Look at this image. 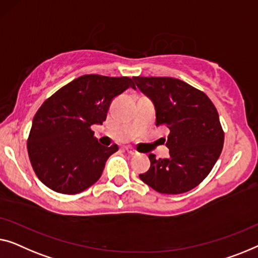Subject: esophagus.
<instances>
[{
	"mask_svg": "<svg viewBox=\"0 0 258 258\" xmlns=\"http://www.w3.org/2000/svg\"><path fill=\"white\" fill-rule=\"evenodd\" d=\"M124 150L127 152V153L130 154V155H134V154H137V152L133 150L132 147H130V146H126V147H124Z\"/></svg>",
	"mask_w": 258,
	"mask_h": 258,
	"instance_id": "34e87169",
	"label": "esophagus"
}]
</instances>
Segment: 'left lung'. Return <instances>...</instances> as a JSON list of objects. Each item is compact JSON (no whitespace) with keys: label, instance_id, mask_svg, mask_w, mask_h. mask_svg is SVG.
<instances>
[{"label":"left lung","instance_id":"8db88e82","mask_svg":"<svg viewBox=\"0 0 258 258\" xmlns=\"http://www.w3.org/2000/svg\"><path fill=\"white\" fill-rule=\"evenodd\" d=\"M153 101L155 125L169 130V158L155 159L140 174L145 183L162 194H182L200 184L216 164L224 133L212 100L200 90L172 77H133Z\"/></svg>","mask_w":258,"mask_h":258}]
</instances>
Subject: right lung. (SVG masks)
Returning a JSON list of instances; mask_svg holds the SVG:
<instances>
[{
	"mask_svg": "<svg viewBox=\"0 0 258 258\" xmlns=\"http://www.w3.org/2000/svg\"><path fill=\"white\" fill-rule=\"evenodd\" d=\"M128 88V77L84 75L48 98L36 112L28 138V154L36 175L60 194H78L101 176L118 151L98 143L92 125L103 124L111 101Z\"/></svg>",
	"mask_w": 258,
	"mask_h": 258,
	"instance_id": "add662e5",
	"label": "right lung"
}]
</instances>
